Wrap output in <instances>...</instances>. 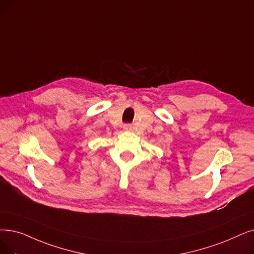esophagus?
I'll use <instances>...</instances> for the list:
<instances>
[{"label":"esophagus","mask_w":254,"mask_h":254,"mask_svg":"<svg viewBox=\"0 0 254 254\" xmlns=\"http://www.w3.org/2000/svg\"><path fill=\"white\" fill-rule=\"evenodd\" d=\"M124 129H125V130H130V129H131V125H129V124L125 125V126H124Z\"/></svg>","instance_id":"1"}]
</instances>
